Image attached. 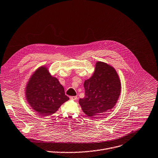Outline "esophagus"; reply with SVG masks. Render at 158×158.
I'll use <instances>...</instances> for the list:
<instances>
[{"label":"esophagus","mask_w":158,"mask_h":158,"mask_svg":"<svg viewBox=\"0 0 158 158\" xmlns=\"http://www.w3.org/2000/svg\"><path fill=\"white\" fill-rule=\"evenodd\" d=\"M70 99H72V100H77L78 99V97L77 96H70Z\"/></svg>","instance_id":"1"}]
</instances>
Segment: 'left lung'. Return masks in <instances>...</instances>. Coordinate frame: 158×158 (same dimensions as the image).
I'll return each instance as SVG.
<instances>
[{
	"label": "left lung",
	"mask_w": 158,
	"mask_h": 158,
	"mask_svg": "<svg viewBox=\"0 0 158 158\" xmlns=\"http://www.w3.org/2000/svg\"><path fill=\"white\" fill-rule=\"evenodd\" d=\"M85 96L79 99L84 113L93 117L112 109L120 95L121 83L115 69L98 61L93 75L85 81Z\"/></svg>",
	"instance_id": "left-lung-1"
}]
</instances>
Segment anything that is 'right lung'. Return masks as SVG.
Here are the masks:
<instances>
[{"label":"right lung","instance_id":"right-lung-1","mask_svg":"<svg viewBox=\"0 0 158 158\" xmlns=\"http://www.w3.org/2000/svg\"><path fill=\"white\" fill-rule=\"evenodd\" d=\"M26 99L30 107L42 117L54 114L69 98L56 77L43 65L30 77L25 87Z\"/></svg>","mask_w":158,"mask_h":158}]
</instances>
